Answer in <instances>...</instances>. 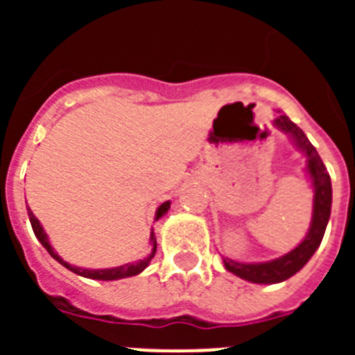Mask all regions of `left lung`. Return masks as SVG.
<instances>
[{"label":"left lung","mask_w":355,"mask_h":355,"mask_svg":"<svg viewBox=\"0 0 355 355\" xmlns=\"http://www.w3.org/2000/svg\"><path fill=\"white\" fill-rule=\"evenodd\" d=\"M274 126L286 133L293 140L297 149L302 150L304 156H306V171L311 178L313 192H315V196H313V216L306 238L293 250H290L281 258L263 263H241L231 258L222 259L225 270L256 284L283 283L291 275L297 274L311 259L325 234L332 205L331 175H329L322 158L318 156V150L307 140L304 131L295 122H291L286 115H279L277 119H274Z\"/></svg>","instance_id":"8db88e82"}]
</instances>
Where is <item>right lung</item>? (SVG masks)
Wrapping results in <instances>:
<instances>
[{
	"mask_svg": "<svg viewBox=\"0 0 355 355\" xmlns=\"http://www.w3.org/2000/svg\"><path fill=\"white\" fill-rule=\"evenodd\" d=\"M171 209V200H165L162 206H159L158 209H156V216L155 220H158V218H162L165 213ZM28 216H30V222H31V227H33V233H35L37 240L40 241L44 245V249L48 250L49 254H51L53 258L56 259V261L60 263V265H64L65 268H69L71 272H74V274L81 275V277H87V279H97V281H117V279H124V277H131V275H139L140 272H144L147 268V265L150 263V259L155 258L156 254V236H155V231L150 229V252L147 258L140 259V261H135V263H126V265L122 266H115V268H97V270H92V268H81V266H74V265H69L67 261H64V259L58 256V254L55 252V249L51 247V243H49V238L48 234H46V231H44V227L40 225L39 218H37L35 215H33V211H31L30 208H28Z\"/></svg>",
	"mask_w": 355,
	"mask_h": 355,
	"instance_id": "obj_1",
	"label": "right lung"
}]
</instances>
